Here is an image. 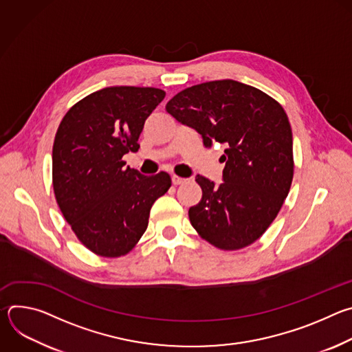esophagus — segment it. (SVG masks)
Segmentation results:
<instances>
[{
  "label": "esophagus",
  "instance_id": "1",
  "mask_svg": "<svg viewBox=\"0 0 352 352\" xmlns=\"http://www.w3.org/2000/svg\"><path fill=\"white\" fill-rule=\"evenodd\" d=\"M171 179H173L174 185H181V184H185L188 181V178H182V177H178V175H173Z\"/></svg>",
  "mask_w": 352,
  "mask_h": 352
}]
</instances>
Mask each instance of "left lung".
<instances>
[{"instance_id": "1", "label": "left lung", "mask_w": 352, "mask_h": 352, "mask_svg": "<svg viewBox=\"0 0 352 352\" xmlns=\"http://www.w3.org/2000/svg\"><path fill=\"white\" fill-rule=\"evenodd\" d=\"M166 110L202 135L206 147H226L220 185L196 175L202 199L189 209L192 227L224 250L254 243L278 214L292 182V132L284 109L254 86L224 79L179 91Z\"/></svg>"}]
</instances>
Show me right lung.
<instances>
[{
    "mask_svg": "<svg viewBox=\"0 0 352 352\" xmlns=\"http://www.w3.org/2000/svg\"><path fill=\"white\" fill-rule=\"evenodd\" d=\"M164 96L156 87H104L72 106L58 126L57 204L78 239L98 256L128 254L146 231L156 199L171 186L167 173L146 177L122 160L138 152L144 121Z\"/></svg>",
    "mask_w": 352,
    "mask_h": 352,
    "instance_id": "1",
    "label": "right lung"
}]
</instances>
